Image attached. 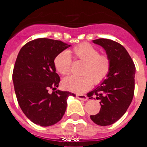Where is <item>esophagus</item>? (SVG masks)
<instances>
[{"instance_id":"1","label":"esophagus","mask_w":147,"mask_h":147,"mask_svg":"<svg viewBox=\"0 0 147 147\" xmlns=\"http://www.w3.org/2000/svg\"><path fill=\"white\" fill-rule=\"evenodd\" d=\"M76 98L80 100H83V101H87L88 100V96L86 95L83 94H77L76 95Z\"/></svg>"}]
</instances>
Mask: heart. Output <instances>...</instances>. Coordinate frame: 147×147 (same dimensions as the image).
Wrapping results in <instances>:
<instances>
[{
  "instance_id": "obj_1",
  "label": "heart",
  "mask_w": 147,
  "mask_h": 147,
  "mask_svg": "<svg viewBox=\"0 0 147 147\" xmlns=\"http://www.w3.org/2000/svg\"><path fill=\"white\" fill-rule=\"evenodd\" d=\"M71 58L83 62L81 74L82 76H71L62 80L66 90L74 93H83L91 84L98 85L106 79L110 72L111 60L107 55L100 54L99 51L88 43L76 45L67 51L59 53L54 58L56 70L62 75H67L71 71Z\"/></svg>"
}]
</instances>
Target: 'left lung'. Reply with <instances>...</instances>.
I'll use <instances>...</instances> for the list:
<instances>
[{
    "label": "left lung",
    "instance_id": "8db88e82",
    "mask_svg": "<svg viewBox=\"0 0 147 147\" xmlns=\"http://www.w3.org/2000/svg\"><path fill=\"white\" fill-rule=\"evenodd\" d=\"M93 43L101 45L111 60L107 78L87 94L89 99H100L98 113L90 115L95 124H114L126 113L132 102L135 90L136 66L125 48L109 39H97Z\"/></svg>",
    "mask_w": 147,
    "mask_h": 147
}]
</instances>
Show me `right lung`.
<instances>
[{"instance_id":"1","label":"right lung","mask_w":147,"mask_h":147,"mask_svg":"<svg viewBox=\"0 0 147 147\" xmlns=\"http://www.w3.org/2000/svg\"><path fill=\"white\" fill-rule=\"evenodd\" d=\"M70 46L60 40L38 38L27 42L18 53L12 74L17 99L26 116L41 127L59 121L68 96H76L71 92L55 90L60 78L54 58ZM50 89L55 91L51 93Z\"/></svg>"}]
</instances>
